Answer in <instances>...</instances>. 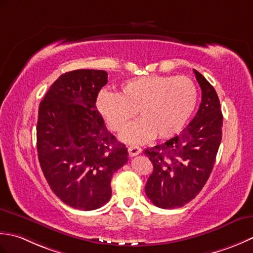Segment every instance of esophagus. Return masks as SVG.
I'll return each mask as SVG.
<instances>
[{
	"mask_svg": "<svg viewBox=\"0 0 253 253\" xmlns=\"http://www.w3.org/2000/svg\"><path fill=\"white\" fill-rule=\"evenodd\" d=\"M127 152H128V155H130L131 157H133V156L138 155V154L142 152V149L138 147V146H128Z\"/></svg>",
	"mask_w": 253,
	"mask_h": 253,
	"instance_id": "1",
	"label": "esophagus"
}]
</instances>
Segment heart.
<instances>
[{"instance_id": "1", "label": "heart", "mask_w": 253, "mask_h": 253, "mask_svg": "<svg viewBox=\"0 0 253 253\" xmlns=\"http://www.w3.org/2000/svg\"><path fill=\"white\" fill-rule=\"evenodd\" d=\"M198 88L188 76L147 75L122 83L120 92L102 89L96 109L110 130L121 132L136 116H142L122 133L127 143L170 138L182 130L197 107Z\"/></svg>"}]
</instances>
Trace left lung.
Instances as JSON below:
<instances>
[{
	"label": "left lung",
	"mask_w": 253,
	"mask_h": 253,
	"mask_svg": "<svg viewBox=\"0 0 253 253\" xmlns=\"http://www.w3.org/2000/svg\"><path fill=\"white\" fill-rule=\"evenodd\" d=\"M193 72L202 90L197 115L179 135L144 151L154 166L145 192L161 209L181 208L197 197L212 172L221 141L218 96L202 74Z\"/></svg>",
	"instance_id": "1"
}]
</instances>
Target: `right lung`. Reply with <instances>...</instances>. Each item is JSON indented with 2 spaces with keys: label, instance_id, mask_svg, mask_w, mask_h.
Listing matches in <instances>:
<instances>
[{
  "label": "right lung",
  "instance_id": "right-lung-1",
  "mask_svg": "<svg viewBox=\"0 0 253 253\" xmlns=\"http://www.w3.org/2000/svg\"><path fill=\"white\" fill-rule=\"evenodd\" d=\"M108 82L102 70L62 74L41 100L37 151L51 190L71 208L91 211L111 198V178L127 162V149L107 130L96 109Z\"/></svg>",
  "mask_w": 253,
  "mask_h": 253
}]
</instances>
